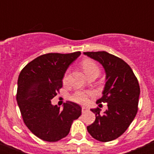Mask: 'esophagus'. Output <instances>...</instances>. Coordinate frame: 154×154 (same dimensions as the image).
<instances>
[{"instance_id": "1", "label": "esophagus", "mask_w": 154, "mask_h": 154, "mask_svg": "<svg viewBox=\"0 0 154 154\" xmlns=\"http://www.w3.org/2000/svg\"><path fill=\"white\" fill-rule=\"evenodd\" d=\"M87 110H88V108H87V107H85V106H82V112H85L87 111Z\"/></svg>"}]
</instances>
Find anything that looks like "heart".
<instances>
[{
  "label": "heart",
  "instance_id": "1",
  "mask_svg": "<svg viewBox=\"0 0 154 154\" xmlns=\"http://www.w3.org/2000/svg\"><path fill=\"white\" fill-rule=\"evenodd\" d=\"M82 66L83 68V70L87 75L90 77L92 75H98L100 73V69L96 62H94L92 59H85L82 62ZM62 82L64 84H67L69 82V70L65 71L64 73ZM91 95V92L89 91L77 90L71 95L69 99L71 101H73L79 104H85L88 102L89 96Z\"/></svg>",
  "mask_w": 154,
  "mask_h": 154
}]
</instances>
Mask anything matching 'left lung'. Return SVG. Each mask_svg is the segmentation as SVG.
Instances as JSON below:
<instances>
[{"label":"left lung","instance_id":"obj_1","mask_svg":"<svg viewBox=\"0 0 154 154\" xmlns=\"http://www.w3.org/2000/svg\"><path fill=\"white\" fill-rule=\"evenodd\" d=\"M84 54L100 62L106 70L103 96L96 103L108 106L103 115L99 108L91 109L96 114V120L87 126V130L96 140L112 141L127 130L137 115L140 92L138 80L130 65L119 57L104 51Z\"/></svg>","mask_w":154,"mask_h":154}]
</instances>
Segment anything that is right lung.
<instances>
[{
  "label": "right lung",
  "mask_w": 154,
  "mask_h": 154,
  "mask_svg": "<svg viewBox=\"0 0 154 154\" xmlns=\"http://www.w3.org/2000/svg\"><path fill=\"white\" fill-rule=\"evenodd\" d=\"M80 54H44L27 64L19 75L16 99L23 121L42 140H62L69 134L73 120L81 115L80 106L72 102L64 103L63 109L51 103L62 89L64 73Z\"/></svg>",
  "instance_id": "add662e5"
}]
</instances>
